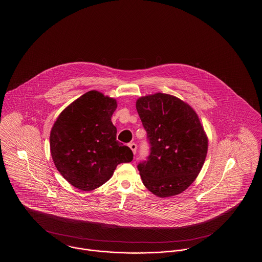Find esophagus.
I'll return each instance as SVG.
<instances>
[{
	"label": "esophagus",
	"mask_w": 262,
	"mask_h": 262,
	"mask_svg": "<svg viewBox=\"0 0 262 262\" xmlns=\"http://www.w3.org/2000/svg\"><path fill=\"white\" fill-rule=\"evenodd\" d=\"M128 146H129V148L132 149V151H133V153H134V154H136L137 148V144H136V143H129V145H128Z\"/></svg>",
	"instance_id": "obj_1"
}]
</instances>
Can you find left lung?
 I'll return each instance as SVG.
<instances>
[{
	"label": "left lung",
	"mask_w": 262,
	"mask_h": 262,
	"mask_svg": "<svg viewBox=\"0 0 262 262\" xmlns=\"http://www.w3.org/2000/svg\"><path fill=\"white\" fill-rule=\"evenodd\" d=\"M136 107L151 146L147 161L137 166L143 185L162 199L182 193L198 178L208 150L198 114L161 92L139 97Z\"/></svg>",
	"instance_id": "8db88e82"
}]
</instances>
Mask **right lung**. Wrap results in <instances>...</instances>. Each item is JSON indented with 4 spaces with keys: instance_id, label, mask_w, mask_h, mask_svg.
Segmentation results:
<instances>
[{
    "instance_id": "right-lung-1",
    "label": "right lung",
    "mask_w": 262,
    "mask_h": 262,
    "mask_svg": "<svg viewBox=\"0 0 262 262\" xmlns=\"http://www.w3.org/2000/svg\"><path fill=\"white\" fill-rule=\"evenodd\" d=\"M117 106V100L91 90L64 108L52 126V159L78 189L90 191L104 185L119 164L133 160V151L117 140L111 121Z\"/></svg>"
}]
</instances>
